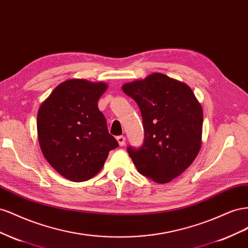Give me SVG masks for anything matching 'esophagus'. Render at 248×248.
<instances>
[{
  "label": "esophagus",
  "mask_w": 248,
  "mask_h": 248,
  "mask_svg": "<svg viewBox=\"0 0 248 248\" xmlns=\"http://www.w3.org/2000/svg\"><path fill=\"white\" fill-rule=\"evenodd\" d=\"M116 139H117L118 144H119L120 146H124V143H125V137H124V136H122V135L117 136Z\"/></svg>",
  "instance_id": "34e87169"
}]
</instances>
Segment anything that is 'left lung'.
<instances>
[{
	"label": "left lung",
	"mask_w": 248,
	"mask_h": 248,
	"mask_svg": "<svg viewBox=\"0 0 248 248\" xmlns=\"http://www.w3.org/2000/svg\"><path fill=\"white\" fill-rule=\"evenodd\" d=\"M123 91L138 105L144 142L126 151L137 170L159 184L191 165L202 146V108L187 84L155 73L126 83Z\"/></svg>",
	"instance_id": "8db88e82"
}]
</instances>
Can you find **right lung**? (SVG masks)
Masks as SVG:
<instances>
[{
  "label": "right lung",
  "instance_id": "obj_1",
  "mask_svg": "<svg viewBox=\"0 0 248 248\" xmlns=\"http://www.w3.org/2000/svg\"><path fill=\"white\" fill-rule=\"evenodd\" d=\"M107 87L103 82L67 80L54 89L38 110L41 152L56 171L73 182L94 176L109 152L118 146L97 107Z\"/></svg>",
  "mask_w": 248,
  "mask_h": 248
}]
</instances>
